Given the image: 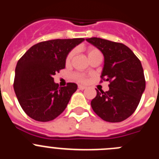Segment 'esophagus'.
Segmentation results:
<instances>
[{
    "mask_svg": "<svg viewBox=\"0 0 159 159\" xmlns=\"http://www.w3.org/2000/svg\"><path fill=\"white\" fill-rule=\"evenodd\" d=\"M78 88H79V89H80V90H84V89H86L87 87L83 86V85H79Z\"/></svg>",
    "mask_w": 159,
    "mask_h": 159,
    "instance_id": "obj_1",
    "label": "esophagus"
}]
</instances>
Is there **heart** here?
Masks as SVG:
<instances>
[{"mask_svg":"<svg viewBox=\"0 0 159 159\" xmlns=\"http://www.w3.org/2000/svg\"><path fill=\"white\" fill-rule=\"evenodd\" d=\"M99 53H100L99 50H98V49L95 48L89 47L88 49H87V54H88V58H89V60L92 58V57H93L94 56H95V55L99 54ZM74 54H75V51H71L68 53L67 58H66V63H67V64H69V63L71 62V59H72ZM74 76H75V78L77 80L80 81V82H86V80H87L86 76L84 75H80V74H75Z\"/></svg>","mask_w":159,"mask_h":159,"instance_id":"heart-1","label":"heart"}]
</instances>
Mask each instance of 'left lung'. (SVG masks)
Segmentation results:
<instances>
[{"label": "left lung", "instance_id": "8db88e82", "mask_svg": "<svg viewBox=\"0 0 159 159\" xmlns=\"http://www.w3.org/2000/svg\"><path fill=\"white\" fill-rule=\"evenodd\" d=\"M86 40L103 54L104 66L101 79L110 83L107 92L96 90V96L91 102L92 109L104 121H123L136 110L145 90L146 80L141 62L122 43L97 37Z\"/></svg>", "mask_w": 159, "mask_h": 159}]
</instances>
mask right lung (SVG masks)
<instances>
[{
  "mask_svg": "<svg viewBox=\"0 0 159 159\" xmlns=\"http://www.w3.org/2000/svg\"><path fill=\"white\" fill-rule=\"evenodd\" d=\"M84 40L74 38L40 42L18 60L13 88L20 105L29 117L48 122L65 110L77 84L67 83L60 88L53 75L64 69L68 53Z\"/></svg>",
  "mask_w": 159,
  "mask_h": 159,
  "instance_id": "1",
  "label": "right lung"
}]
</instances>
